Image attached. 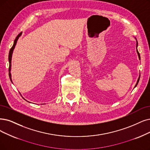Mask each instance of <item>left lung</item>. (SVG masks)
Returning <instances> with one entry per match:
<instances>
[{"label":"left lung","mask_w":150,"mask_h":150,"mask_svg":"<svg viewBox=\"0 0 150 150\" xmlns=\"http://www.w3.org/2000/svg\"><path fill=\"white\" fill-rule=\"evenodd\" d=\"M137 45H138V42H137V45H136V47L137 48ZM137 53H138V55H139V59H140V53H139V52H138V50H137ZM140 76H139V79H138V81H137V83H136V85H135V87H136L137 86V84H138V83H139V80H140Z\"/></svg>","instance_id":"8db88e82"}]
</instances>
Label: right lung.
I'll use <instances>...</instances> for the list:
<instances>
[{
    "label": "right lung",
    "instance_id": "obj_1",
    "mask_svg": "<svg viewBox=\"0 0 150 150\" xmlns=\"http://www.w3.org/2000/svg\"><path fill=\"white\" fill-rule=\"evenodd\" d=\"M21 33H20L18 35H17L16 39H15L14 40V43H13V45L12 46V47L11 48L10 50V52H9V55H8V60H9V68H8V71H9V77H10V81L11 82H12V81H11V74H10V70H11V57H12V53H13V49H15V47L16 44V42H17V40L18 39V38L21 36Z\"/></svg>",
    "mask_w": 150,
    "mask_h": 150
}]
</instances>
